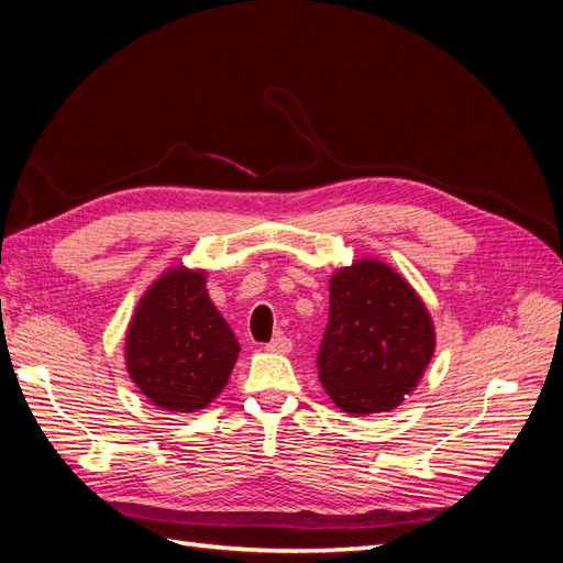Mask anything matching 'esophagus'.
Returning a JSON list of instances; mask_svg holds the SVG:
<instances>
[{
  "label": "esophagus",
  "mask_w": 563,
  "mask_h": 563,
  "mask_svg": "<svg viewBox=\"0 0 563 563\" xmlns=\"http://www.w3.org/2000/svg\"><path fill=\"white\" fill-rule=\"evenodd\" d=\"M265 350H267V352H275V354H288V352L294 350V343H291V338L277 335L275 340H269V343L265 345Z\"/></svg>",
  "instance_id": "1"
}]
</instances>
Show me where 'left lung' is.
Wrapping results in <instances>:
<instances>
[{
  "mask_svg": "<svg viewBox=\"0 0 563 563\" xmlns=\"http://www.w3.org/2000/svg\"><path fill=\"white\" fill-rule=\"evenodd\" d=\"M434 347L428 305L395 267L360 258L333 272L317 366L340 411L368 416L397 408L418 387Z\"/></svg>",
  "mask_w": 563,
  "mask_h": 563,
  "instance_id": "left-lung-1",
  "label": "left lung"
}]
</instances>
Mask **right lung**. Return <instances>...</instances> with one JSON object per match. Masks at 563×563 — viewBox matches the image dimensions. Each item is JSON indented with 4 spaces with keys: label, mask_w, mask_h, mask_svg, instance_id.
<instances>
[{
    "label": "right lung",
    "mask_w": 563,
    "mask_h": 563,
    "mask_svg": "<svg viewBox=\"0 0 563 563\" xmlns=\"http://www.w3.org/2000/svg\"><path fill=\"white\" fill-rule=\"evenodd\" d=\"M209 272L174 263L147 286L124 338V366L152 406L195 413L225 389L240 356L207 291Z\"/></svg>",
    "instance_id": "right-lung-1"
}]
</instances>
